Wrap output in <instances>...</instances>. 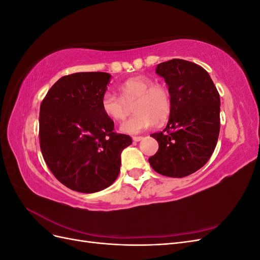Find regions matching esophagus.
<instances>
[{"mask_svg": "<svg viewBox=\"0 0 260 260\" xmlns=\"http://www.w3.org/2000/svg\"><path fill=\"white\" fill-rule=\"evenodd\" d=\"M142 139H143L142 137H133V138H132L133 142H139V141H141Z\"/></svg>", "mask_w": 260, "mask_h": 260, "instance_id": "34e87169", "label": "esophagus"}]
</instances>
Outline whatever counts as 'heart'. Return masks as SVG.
<instances>
[{
    "label": "heart",
    "mask_w": 260,
    "mask_h": 260,
    "mask_svg": "<svg viewBox=\"0 0 260 260\" xmlns=\"http://www.w3.org/2000/svg\"><path fill=\"white\" fill-rule=\"evenodd\" d=\"M120 96L106 91L101 99L103 113L115 121H120L127 115V104L136 101L133 115L120 125V131L135 136L162 122L171 112V96L169 91L160 84H153L145 77H133L119 86Z\"/></svg>",
    "instance_id": "obj_1"
}]
</instances>
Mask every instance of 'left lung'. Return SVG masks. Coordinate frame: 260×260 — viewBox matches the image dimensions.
Masks as SVG:
<instances>
[{
	"instance_id": "1",
	"label": "left lung",
	"mask_w": 260,
	"mask_h": 260,
	"mask_svg": "<svg viewBox=\"0 0 260 260\" xmlns=\"http://www.w3.org/2000/svg\"><path fill=\"white\" fill-rule=\"evenodd\" d=\"M156 74L168 85L171 112L162 132L151 135L159 147L148 161L162 176L183 178L201 169L215 151L220 96L209 74L192 61L160 62Z\"/></svg>"
}]
</instances>
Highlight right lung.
I'll return each instance as SVG.
<instances>
[{
  "mask_svg": "<svg viewBox=\"0 0 260 260\" xmlns=\"http://www.w3.org/2000/svg\"><path fill=\"white\" fill-rule=\"evenodd\" d=\"M112 76L77 73L53 84L40 106V147L60 183L81 193L104 190L120 171L121 152L132 143L117 135L101 108Z\"/></svg>",
  "mask_w": 260,
  "mask_h": 260,
  "instance_id": "right-lung-1",
  "label": "right lung"
}]
</instances>
